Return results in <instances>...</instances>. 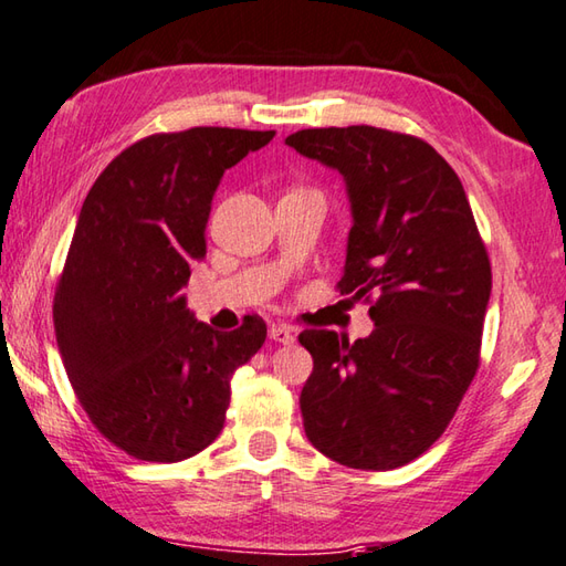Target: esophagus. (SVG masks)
Segmentation results:
<instances>
[{"mask_svg": "<svg viewBox=\"0 0 566 566\" xmlns=\"http://www.w3.org/2000/svg\"><path fill=\"white\" fill-rule=\"evenodd\" d=\"M269 337L273 343H281V345H291L295 343V329L291 325H271L269 327Z\"/></svg>", "mask_w": 566, "mask_h": 566, "instance_id": "1", "label": "esophagus"}]
</instances>
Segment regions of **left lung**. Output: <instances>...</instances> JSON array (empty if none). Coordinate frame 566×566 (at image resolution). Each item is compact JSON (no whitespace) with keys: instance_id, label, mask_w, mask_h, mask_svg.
Segmentation results:
<instances>
[{"instance_id":"obj_1","label":"left lung","mask_w":566,"mask_h":566,"mask_svg":"<svg viewBox=\"0 0 566 566\" xmlns=\"http://www.w3.org/2000/svg\"><path fill=\"white\" fill-rule=\"evenodd\" d=\"M285 145L345 177L355 223L337 291L375 319L352 345L333 329L297 335L313 355L305 436L339 465L391 471L441 439L481 367L488 249L461 179L421 137L349 125Z\"/></svg>"}]
</instances>
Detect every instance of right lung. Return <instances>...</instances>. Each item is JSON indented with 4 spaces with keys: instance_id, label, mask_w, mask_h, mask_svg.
I'll return each mask as SVG.
<instances>
[{
    "instance_id": "obj_1",
    "label": "right lung",
    "mask_w": 566,
    "mask_h": 566,
    "mask_svg": "<svg viewBox=\"0 0 566 566\" xmlns=\"http://www.w3.org/2000/svg\"><path fill=\"white\" fill-rule=\"evenodd\" d=\"M275 130L189 127L117 155L83 201L53 295V327L91 423L137 461L177 463L214 443L231 375L265 343L247 315L219 333L179 291L207 255V219L229 167Z\"/></svg>"
}]
</instances>
